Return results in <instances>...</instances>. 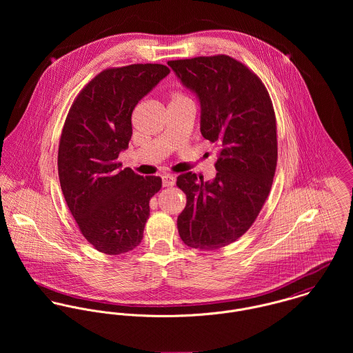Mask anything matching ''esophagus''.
Segmentation results:
<instances>
[{"label":"esophagus","mask_w":353,"mask_h":353,"mask_svg":"<svg viewBox=\"0 0 353 353\" xmlns=\"http://www.w3.org/2000/svg\"><path fill=\"white\" fill-rule=\"evenodd\" d=\"M161 185H163V188H172L175 185V176L168 175V174L163 175L161 176Z\"/></svg>","instance_id":"34e87169"}]
</instances>
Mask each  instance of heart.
Wrapping results in <instances>:
<instances>
[{
    "mask_svg": "<svg viewBox=\"0 0 353 353\" xmlns=\"http://www.w3.org/2000/svg\"><path fill=\"white\" fill-rule=\"evenodd\" d=\"M188 101L182 94H179V92H174L172 95H171V101Z\"/></svg>",
    "mask_w": 353,
    "mask_h": 353,
    "instance_id": "heart-1",
    "label": "heart"
}]
</instances>
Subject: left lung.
<instances>
[{"label": "left lung", "instance_id": "1", "mask_svg": "<svg viewBox=\"0 0 353 353\" xmlns=\"http://www.w3.org/2000/svg\"><path fill=\"white\" fill-rule=\"evenodd\" d=\"M201 107V134L219 147L212 181L186 172L178 216L185 245L217 250L241 238L266 201L277 164L276 117L269 94L252 70L228 55L168 61Z\"/></svg>", "mask_w": 353, "mask_h": 353}]
</instances>
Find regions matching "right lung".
Wrapping results in <instances>:
<instances>
[{
  "instance_id": "add662e5",
  "label": "right lung",
  "mask_w": 353,
  "mask_h": 353,
  "mask_svg": "<svg viewBox=\"0 0 353 353\" xmlns=\"http://www.w3.org/2000/svg\"><path fill=\"white\" fill-rule=\"evenodd\" d=\"M170 73L165 65L134 63L101 72L73 101L58 148V176L68 208L98 252L136 249L150 217L159 176L121 168L137 103Z\"/></svg>"
}]
</instances>
